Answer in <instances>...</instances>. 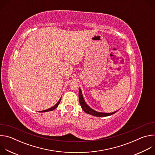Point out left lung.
Masks as SVG:
<instances>
[{
    "mask_svg": "<svg viewBox=\"0 0 155 155\" xmlns=\"http://www.w3.org/2000/svg\"><path fill=\"white\" fill-rule=\"evenodd\" d=\"M78 97H79V102H80V105H81L83 111L84 112H86V114H90V115L95 116V117H107V116L112 115L115 114L118 111V110H117V111L112 112V113H101V112H97L95 111V110L91 108L84 102V101L83 99V94H82V93H81V90H80V88H79Z\"/></svg>",
    "mask_w": 155,
    "mask_h": 155,
    "instance_id": "8db88e82",
    "label": "left lung"
}]
</instances>
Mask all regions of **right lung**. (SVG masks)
<instances>
[{
	"label": "right lung",
	"instance_id": "right-lung-1",
	"mask_svg": "<svg viewBox=\"0 0 155 155\" xmlns=\"http://www.w3.org/2000/svg\"><path fill=\"white\" fill-rule=\"evenodd\" d=\"M61 99L59 100V101L58 102V103H57L56 104H55L54 106H53L52 107H51V108H48V109H47V110H43V111H41V112H50V111H52V110H54L56 108H57V107H58V105L59 104V103H60V102H61Z\"/></svg>",
	"mask_w": 155,
	"mask_h": 155
}]
</instances>
